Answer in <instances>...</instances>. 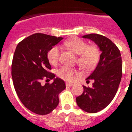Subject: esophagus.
Wrapping results in <instances>:
<instances>
[{
  "label": "esophagus",
  "instance_id": "1",
  "mask_svg": "<svg viewBox=\"0 0 132 132\" xmlns=\"http://www.w3.org/2000/svg\"><path fill=\"white\" fill-rule=\"evenodd\" d=\"M66 86H68V87H72V86H73V83L66 82Z\"/></svg>",
  "mask_w": 132,
  "mask_h": 132
}]
</instances>
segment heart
<instances>
[{"label":"heart","instance_id":"1","mask_svg":"<svg viewBox=\"0 0 132 132\" xmlns=\"http://www.w3.org/2000/svg\"><path fill=\"white\" fill-rule=\"evenodd\" d=\"M64 45L78 55L77 63L85 69H91L98 62L100 56V50L97 45H88L87 42L75 37L66 41ZM60 47L57 45L52 47L47 52V59L50 63L55 65L59 60ZM59 77L64 80L72 81L76 78L77 72L75 69L68 66H63L57 70Z\"/></svg>","mask_w":132,"mask_h":132}]
</instances>
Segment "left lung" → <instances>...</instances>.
<instances>
[{
    "mask_svg": "<svg viewBox=\"0 0 132 132\" xmlns=\"http://www.w3.org/2000/svg\"><path fill=\"white\" fill-rule=\"evenodd\" d=\"M94 42L100 50L99 61L87 78L93 80V87L83 86L84 91L76 97V103L83 111L97 113L105 108L113 99L122 76V62L118 47L107 37L96 34L82 36Z\"/></svg>",
    "mask_w": 132,
    "mask_h": 132,
    "instance_id": "left-lung-1",
    "label": "left lung"
}]
</instances>
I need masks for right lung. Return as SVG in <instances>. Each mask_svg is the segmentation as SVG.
Wrapping results in <instances>:
<instances>
[{"mask_svg":"<svg viewBox=\"0 0 132 132\" xmlns=\"http://www.w3.org/2000/svg\"><path fill=\"white\" fill-rule=\"evenodd\" d=\"M62 37L44 34L29 36L17 45L12 62V78L17 96L29 110L47 115L59 103L58 95L66 88L64 80L55 78L47 59V52ZM43 79L53 80L42 85Z\"/></svg>","mask_w":132,"mask_h":132,"instance_id":"right-lung-1","label":"right lung"}]
</instances>
